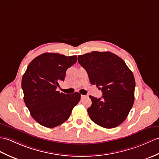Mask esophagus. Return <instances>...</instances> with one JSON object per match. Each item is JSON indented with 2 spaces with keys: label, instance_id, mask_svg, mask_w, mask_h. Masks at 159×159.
Segmentation results:
<instances>
[{
  "label": "esophagus",
  "instance_id": "1",
  "mask_svg": "<svg viewBox=\"0 0 159 159\" xmlns=\"http://www.w3.org/2000/svg\"><path fill=\"white\" fill-rule=\"evenodd\" d=\"M80 96H81V98H82V99H83V98H86V97H87V96H86V95H80Z\"/></svg>",
  "mask_w": 159,
  "mask_h": 159
}]
</instances>
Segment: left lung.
<instances>
[{"label":"left lung","instance_id":"left-lung-1","mask_svg":"<svg viewBox=\"0 0 159 159\" xmlns=\"http://www.w3.org/2000/svg\"><path fill=\"white\" fill-rule=\"evenodd\" d=\"M91 84L102 91V98L89 95L92 104L87 109L91 120L111 129L126 119L134 105L135 81L125 62L114 53L92 51L78 56Z\"/></svg>","mask_w":159,"mask_h":159}]
</instances>
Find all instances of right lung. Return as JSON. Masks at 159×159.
Wrapping results in <instances>:
<instances>
[{
    "label": "right lung",
    "mask_w": 159,
    "mask_h": 159,
    "mask_svg": "<svg viewBox=\"0 0 159 159\" xmlns=\"http://www.w3.org/2000/svg\"><path fill=\"white\" fill-rule=\"evenodd\" d=\"M76 60V55L45 53L28 66L21 80L24 100L33 119L43 126L53 128L64 123L79 102L78 92L69 95L56 90Z\"/></svg>",
    "instance_id": "right-lung-1"
}]
</instances>
